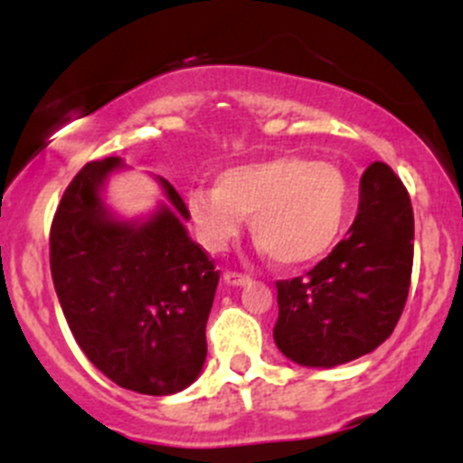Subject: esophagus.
Returning a JSON list of instances; mask_svg holds the SVG:
<instances>
[{
  "mask_svg": "<svg viewBox=\"0 0 463 463\" xmlns=\"http://www.w3.org/2000/svg\"><path fill=\"white\" fill-rule=\"evenodd\" d=\"M223 279H226L228 284H232V287H244V284L250 282L249 275L237 273V270H226V273H223Z\"/></svg>",
  "mask_w": 463,
  "mask_h": 463,
  "instance_id": "1",
  "label": "esophagus"
}]
</instances>
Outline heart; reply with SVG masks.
<instances>
[{
    "label": "heart",
    "instance_id": "heart-1",
    "mask_svg": "<svg viewBox=\"0 0 463 463\" xmlns=\"http://www.w3.org/2000/svg\"><path fill=\"white\" fill-rule=\"evenodd\" d=\"M185 205L210 253L226 250L250 217V232L264 253L282 266H305L340 241L354 185L334 163L278 156L223 172L217 188L193 190Z\"/></svg>",
    "mask_w": 463,
    "mask_h": 463
}]
</instances>
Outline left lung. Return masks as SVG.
I'll list each match as a JSON object with an SVG mask.
<instances>
[{"mask_svg":"<svg viewBox=\"0 0 463 463\" xmlns=\"http://www.w3.org/2000/svg\"><path fill=\"white\" fill-rule=\"evenodd\" d=\"M414 258V214L403 181L374 161L347 240L305 275L278 279L279 352L305 367H334L374 352L403 314Z\"/></svg>","mask_w":463,"mask_h":463,"instance_id":"1","label":"left lung"}]
</instances>
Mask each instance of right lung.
I'll return each instance as SVG.
<instances>
[{
  "mask_svg": "<svg viewBox=\"0 0 463 463\" xmlns=\"http://www.w3.org/2000/svg\"><path fill=\"white\" fill-rule=\"evenodd\" d=\"M118 156L89 161L51 222L53 287L73 338L116 385L175 394L202 372L205 322L219 270L188 237L181 194L161 179L172 208L149 222H116L98 190Z\"/></svg>",
  "mask_w": 463,
  "mask_h": 463,
  "instance_id": "1",
  "label": "right lung"
}]
</instances>
